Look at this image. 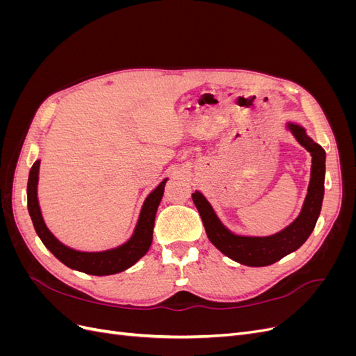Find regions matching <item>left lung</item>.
<instances>
[{"label": "left lung", "instance_id": "8db88e82", "mask_svg": "<svg viewBox=\"0 0 356 356\" xmlns=\"http://www.w3.org/2000/svg\"><path fill=\"white\" fill-rule=\"evenodd\" d=\"M286 126L297 141L312 156L310 182L303 208H301L298 217L288 227L272 236H263V238H260V236L234 234L220 221L211 203L200 191H195L191 195L193 202H195L200 213L208 239L212 242V245L224 255L245 266H270L285 255L297 251L307 241L310 233L314 232L321 213L322 199H324L325 149L307 136L305 127L294 123H288Z\"/></svg>", "mask_w": 356, "mask_h": 356}]
</instances>
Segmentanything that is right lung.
<instances>
[{
    "mask_svg": "<svg viewBox=\"0 0 356 356\" xmlns=\"http://www.w3.org/2000/svg\"><path fill=\"white\" fill-rule=\"evenodd\" d=\"M38 170H40V160H37L29 170L28 188H26L28 211L38 238L59 261H62L70 268H74V270H79L88 275H95V276H106V275H114V273H120L126 270V268L134 266L139 258L147 254L153 242L156 212L161 197H163L165 184L168 178L161 181L145 199L131 239L120 246L113 248V250H106L101 252H83V251H75L72 248L59 242L55 236H53V233L47 229L44 220H42L38 197H37Z\"/></svg>",
    "mask_w": 356,
    "mask_h": 356,
    "instance_id": "add662e5",
    "label": "right lung"
}]
</instances>
